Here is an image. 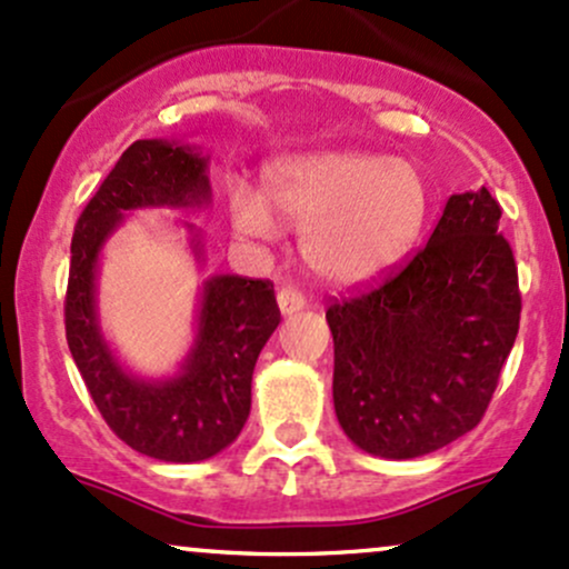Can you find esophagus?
Returning <instances> with one entry per match:
<instances>
[{
    "instance_id": "34e87169",
    "label": "esophagus",
    "mask_w": 569,
    "mask_h": 569,
    "mask_svg": "<svg viewBox=\"0 0 569 569\" xmlns=\"http://www.w3.org/2000/svg\"><path fill=\"white\" fill-rule=\"evenodd\" d=\"M277 306H279V311H282V317H290V315H296V311L306 309V301H303L301 292L284 287V290L277 292Z\"/></svg>"
}]
</instances>
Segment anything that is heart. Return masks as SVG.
I'll return each instance as SVG.
<instances>
[{
    "instance_id": "heart-1",
    "label": "heart",
    "mask_w": 569,
    "mask_h": 569,
    "mask_svg": "<svg viewBox=\"0 0 569 569\" xmlns=\"http://www.w3.org/2000/svg\"><path fill=\"white\" fill-rule=\"evenodd\" d=\"M233 228L271 241L279 223L301 231L306 266L330 284L373 282L413 244L427 214V188L411 163L336 150L287 158L266 169L263 196L233 182Z\"/></svg>"
}]
</instances>
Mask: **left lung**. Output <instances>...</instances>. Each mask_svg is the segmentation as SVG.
<instances>
[{
  "instance_id": "1",
  "label": "left lung",
  "mask_w": 569,
  "mask_h": 569,
  "mask_svg": "<svg viewBox=\"0 0 569 569\" xmlns=\"http://www.w3.org/2000/svg\"><path fill=\"white\" fill-rule=\"evenodd\" d=\"M487 188L446 201L425 250L328 309L333 406L357 449L413 459L481 422L519 333V273Z\"/></svg>"
}]
</instances>
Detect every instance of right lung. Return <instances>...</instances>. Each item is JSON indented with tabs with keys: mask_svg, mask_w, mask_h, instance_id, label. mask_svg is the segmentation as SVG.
<instances>
[{
	"mask_svg": "<svg viewBox=\"0 0 569 569\" xmlns=\"http://www.w3.org/2000/svg\"><path fill=\"white\" fill-rule=\"evenodd\" d=\"M209 156L182 139H139L82 209L72 236L67 343L104 422L139 455L161 462H203L239 438L252 406V370L279 325L273 284L236 273L203 279L196 330L174 373L152 379L120 360L101 330V252L139 209L196 212L212 203ZM196 263L201 231L182 222Z\"/></svg>",
	"mask_w": 569,
	"mask_h": 569,
	"instance_id": "right-lung-1",
	"label": "right lung"
}]
</instances>
